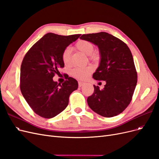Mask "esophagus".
<instances>
[{"label": "esophagus", "mask_w": 159, "mask_h": 159, "mask_svg": "<svg viewBox=\"0 0 159 159\" xmlns=\"http://www.w3.org/2000/svg\"><path fill=\"white\" fill-rule=\"evenodd\" d=\"M84 84H85V83H83V82H79V87H82V86H84Z\"/></svg>", "instance_id": "obj_1"}]
</instances>
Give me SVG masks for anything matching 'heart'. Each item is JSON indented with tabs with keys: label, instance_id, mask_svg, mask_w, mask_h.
Wrapping results in <instances>:
<instances>
[{
	"label": "heart",
	"instance_id": "obj_1",
	"mask_svg": "<svg viewBox=\"0 0 159 159\" xmlns=\"http://www.w3.org/2000/svg\"><path fill=\"white\" fill-rule=\"evenodd\" d=\"M76 48L84 54L89 55L90 59L96 61L100 58V55L98 52H93L94 50V45L89 41L87 40H79L75 45ZM61 59L65 66H69L71 64L70 50L69 48H66L61 55ZM92 66H85V67L75 68L71 71V75L74 77L80 79L85 80L89 75L93 72Z\"/></svg>",
	"mask_w": 159,
	"mask_h": 159
}]
</instances>
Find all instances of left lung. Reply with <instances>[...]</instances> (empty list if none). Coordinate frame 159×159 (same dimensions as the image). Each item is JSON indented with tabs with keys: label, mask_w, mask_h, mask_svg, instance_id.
<instances>
[{
	"label": "left lung",
	"mask_w": 159,
	"mask_h": 159,
	"mask_svg": "<svg viewBox=\"0 0 159 159\" xmlns=\"http://www.w3.org/2000/svg\"><path fill=\"white\" fill-rule=\"evenodd\" d=\"M80 38L98 47L100 63L93 78L106 83L102 90L94 85V93L87 98L88 105L103 117L117 116L130 104L137 82L131 51L121 39L106 32L83 34Z\"/></svg>",
	"instance_id": "8db88e82"
}]
</instances>
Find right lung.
I'll list each match as a JSON object with an SVG mask.
<instances>
[{
    "instance_id": "add662e5",
    "label": "right lung",
    "mask_w": 159,
    "mask_h": 159,
    "mask_svg": "<svg viewBox=\"0 0 159 159\" xmlns=\"http://www.w3.org/2000/svg\"><path fill=\"white\" fill-rule=\"evenodd\" d=\"M80 35L48 33L25 55L20 68V88L25 101L38 116L49 119L60 114L68 106L70 94L78 89L77 80L69 76L61 84L53 78L60 74L59 68L64 67L61 59L64 49Z\"/></svg>"
}]
</instances>
